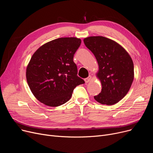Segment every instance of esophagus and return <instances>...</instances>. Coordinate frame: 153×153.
Here are the masks:
<instances>
[{
	"mask_svg": "<svg viewBox=\"0 0 153 153\" xmlns=\"http://www.w3.org/2000/svg\"><path fill=\"white\" fill-rule=\"evenodd\" d=\"M91 78H92V76H89V77L85 78V79H84V81H85V83L89 82L91 81Z\"/></svg>",
	"mask_w": 153,
	"mask_h": 153,
	"instance_id": "obj_1",
	"label": "esophagus"
}]
</instances>
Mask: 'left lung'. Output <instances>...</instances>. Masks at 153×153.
Returning <instances> with one entry per match:
<instances>
[{
	"label": "left lung",
	"mask_w": 153,
	"mask_h": 153,
	"mask_svg": "<svg viewBox=\"0 0 153 153\" xmlns=\"http://www.w3.org/2000/svg\"><path fill=\"white\" fill-rule=\"evenodd\" d=\"M85 46L97 61L101 92L94 99L101 104L111 105L121 100L129 91L134 79L133 61L124 48L109 38L91 36L84 39Z\"/></svg>",
	"instance_id": "left-lung-1"
}]
</instances>
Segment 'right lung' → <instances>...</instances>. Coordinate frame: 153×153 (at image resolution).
I'll use <instances>...</instances> for the list:
<instances>
[{
    "label": "right lung",
    "mask_w": 153,
    "mask_h": 153,
    "mask_svg": "<svg viewBox=\"0 0 153 153\" xmlns=\"http://www.w3.org/2000/svg\"><path fill=\"white\" fill-rule=\"evenodd\" d=\"M81 44L79 38H59L35 51L27 68L26 77L35 97L45 105L58 107L67 102L76 86L84 84L77 76L74 55Z\"/></svg>",
    "instance_id": "right-lung-1"
}]
</instances>
